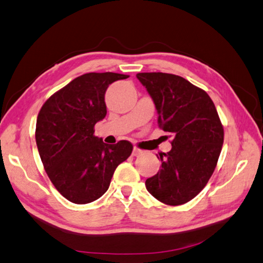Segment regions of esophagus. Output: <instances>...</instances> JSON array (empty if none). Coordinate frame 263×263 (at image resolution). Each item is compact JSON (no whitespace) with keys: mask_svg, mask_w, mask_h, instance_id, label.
I'll list each match as a JSON object with an SVG mask.
<instances>
[{"mask_svg":"<svg viewBox=\"0 0 263 263\" xmlns=\"http://www.w3.org/2000/svg\"><path fill=\"white\" fill-rule=\"evenodd\" d=\"M142 154H143V151H141V149H139V148H137V147L133 148V152H132V155H133V156L138 157V156L142 155Z\"/></svg>","mask_w":263,"mask_h":263,"instance_id":"1","label":"esophagus"}]
</instances>
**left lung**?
I'll return each instance as SVG.
<instances>
[{
  "label": "left lung",
  "instance_id": "obj_1",
  "mask_svg": "<svg viewBox=\"0 0 263 263\" xmlns=\"http://www.w3.org/2000/svg\"><path fill=\"white\" fill-rule=\"evenodd\" d=\"M155 104L158 125L172 138V149L159 154L162 165L146 180L159 202L181 205L200 193L210 180L223 143V126L213 101L183 77L166 73H139Z\"/></svg>",
  "mask_w": 263,
  "mask_h": 263
}]
</instances>
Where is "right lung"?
I'll return each instance as SVG.
<instances>
[{"instance_id":"right-lung-1","label":"right lung","mask_w":263,"mask_h":263,"mask_svg":"<svg viewBox=\"0 0 263 263\" xmlns=\"http://www.w3.org/2000/svg\"><path fill=\"white\" fill-rule=\"evenodd\" d=\"M127 77L109 71L81 75L41 108L35 131L40 157L51 182L71 203L100 198L116 167L131 155V142L107 145L95 136L96 123L107 114V87Z\"/></svg>"}]
</instances>
